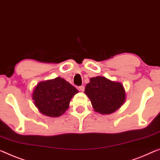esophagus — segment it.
<instances>
[{"instance_id":"34e87169","label":"esophagus","mask_w":160,"mask_h":160,"mask_svg":"<svg viewBox=\"0 0 160 160\" xmlns=\"http://www.w3.org/2000/svg\"><path fill=\"white\" fill-rule=\"evenodd\" d=\"M84 88H85V87H83V86H81V87H78V89H79L80 92H82L84 91Z\"/></svg>"}]
</instances>
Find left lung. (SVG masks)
Here are the masks:
<instances>
[{
    "mask_svg": "<svg viewBox=\"0 0 160 160\" xmlns=\"http://www.w3.org/2000/svg\"><path fill=\"white\" fill-rule=\"evenodd\" d=\"M84 94L90 99L94 111L101 114H110L119 109L126 101L123 84L104 77L90 78Z\"/></svg>",
    "mask_w": 160,
    "mask_h": 160,
    "instance_id": "8db88e82",
    "label": "left lung"
}]
</instances>
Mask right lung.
Segmentation results:
<instances>
[{"label":"right lung","instance_id":"1","mask_svg":"<svg viewBox=\"0 0 160 160\" xmlns=\"http://www.w3.org/2000/svg\"><path fill=\"white\" fill-rule=\"evenodd\" d=\"M78 91L61 77L40 82L32 93L33 104L41 114L58 117L69 107L71 99Z\"/></svg>","mask_w":160,"mask_h":160}]
</instances>
